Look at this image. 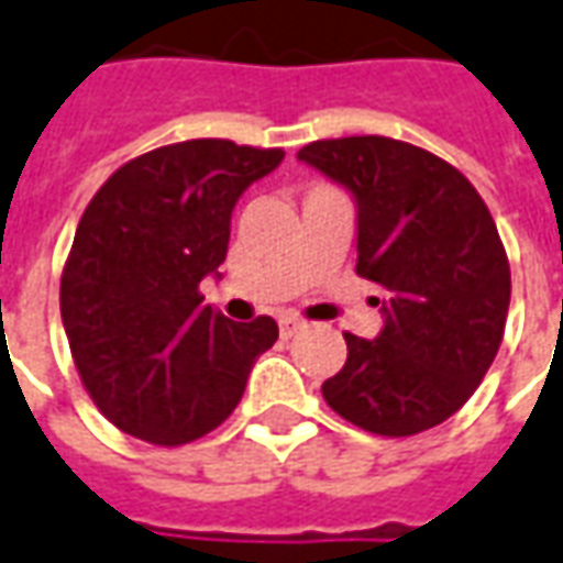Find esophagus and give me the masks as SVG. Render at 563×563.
<instances>
[{"label": "esophagus", "instance_id": "34e87169", "mask_svg": "<svg viewBox=\"0 0 563 563\" xmlns=\"http://www.w3.org/2000/svg\"><path fill=\"white\" fill-rule=\"evenodd\" d=\"M300 328H303V321L294 319V316H285V319L278 321V333H282V340H290V336L300 331Z\"/></svg>", "mask_w": 563, "mask_h": 563}]
</instances>
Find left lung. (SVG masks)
<instances>
[{
  "label": "left lung",
  "mask_w": 563,
  "mask_h": 563,
  "mask_svg": "<svg viewBox=\"0 0 563 563\" xmlns=\"http://www.w3.org/2000/svg\"><path fill=\"white\" fill-rule=\"evenodd\" d=\"M297 158L352 196L355 273L389 290L379 333H346L321 395L374 435L426 432L466 405L503 343L511 278L494 217L453 165L393 137L316 141Z\"/></svg>",
  "instance_id": "left-lung-1"
}]
</instances>
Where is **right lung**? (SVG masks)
<instances>
[{"label":"right lung","mask_w":563,"mask_h":563,"mask_svg":"<svg viewBox=\"0 0 563 563\" xmlns=\"http://www.w3.org/2000/svg\"><path fill=\"white\" fill-rule=\"evenodd\" d=\"M282 150L186 141L128 162L85 208L60 278V319L103 417L150 444H189L242 401L278 340L269 316L230 321L199 294L230 247L235 201Z\"/></svg>","instance_id":"right-lung-1"}]
</instances>
